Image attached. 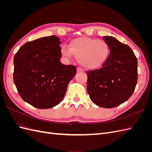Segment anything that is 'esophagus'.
Instances as JSON below:
<instances>
[{"mask_svg": "<svg viewBox=\"0 0 152 152\" xmlns=\"http://www.w3.org/2000/svg\"><path fill=\"white\" fill-rule=\"evenodd\" d=\"M77 72L78 73L83 72H84V70H83V69H82L81 68H80V67H77Z\"/></svg>", "mask_w": 152, "mask_h": 152, "instance_id": "1", "label": "esophagus"}]
</instances>
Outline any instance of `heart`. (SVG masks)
I'll return each instance as SVG.
<instances>
[{
  "mask_svg": "<svg viewBox=\"0 0 152 152\" xmlns=\"http://www.w3.org/2000/svg\"><path fill=\"white\" fill-rule=\"evenodd\" d=\"M60 52L65 58H71L74 55L82 66L89 70H95L107 61L110 47L103 40L82 37L72 40L69 46L63 45Z\"/></svg>",
  "mask_w": 152,
  "mask_h": 152,
  "instance_id": "obj_1",
  "label": "heart"
}]
</instances>
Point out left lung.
Listing matches in <instances>:
<instances>
[{"mask_svg": "<svg viewBox=\"0 0 152 152\" xmlns=\"http://www.w3.org/2000/svg\"><path fill=\"white\" fill-rule=\"evenodd\" d=\"M103 39L110 47L107 61L98 70L87 72V90L98 107H116L129 98L137 81V60L132 50L113 37Z\"/></svg>", "mask_w": 152, "mask_h": 152, "instance_id": "obj_1", "label": "left lung"}]
</instances>
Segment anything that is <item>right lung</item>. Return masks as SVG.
Returning <instances> with one entry per match:
<instances>
[{
    "label": "right lung",
    "mask_w": 152,
    "mask_h": 152,
    "mask_svg": "<svg viewBox=\"0 0 152 152\" xmlns=\"http://www.w3.org/2000/svg\"><path fill=\"white\" fill-rule=\"evenodd\" d=\"M58 37H45L25 43L14 58L13 80L25 102L39 109L51 108L63 99L75 66L60 62Z\"/></svg>",
    "instance_id": "obj_1"
}]
</instances>
